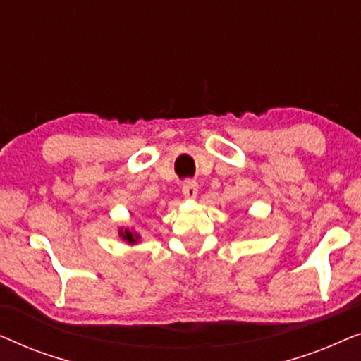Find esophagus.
<instances>
[{
  "label": "esophagus",
  "instance_id": "34e87169",
  "mask_svg": "<svg viewBox=\"0 0 361 361\" xmlns=\"http://www.w3.org/2000/svg\"><path fill=\"white\" fill-rule=\"evenodd\" d=\"M182 194H184L185 199H195L197 194H199V184L195 180H185L182 184Z\"/></svg>",
  "mask_w": 361,
  "mask_h": 361
}]
</instances>
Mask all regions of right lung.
Returning a JSON list of instances; mask_svg holds the SVG:
<instances>
[{
    "label": "right lung",
    "mask_w": 361,
    "mask_h": 361,
    "mask_svg": "<svg viewBox=\"0 0 361 361\" xmlns=\"http://www.w3.org/2000/svg\"><path fill=\"white\" fill-rule=\"evenodd\" d=\"M118 235H120V238L123 241H126L128 245H136L141 238V235L133 228H118Z\"/></svg>",
    "instance_id": "add662e5"
}]
</instances>
